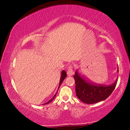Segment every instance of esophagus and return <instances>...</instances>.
Returning <instances> with one entry per match:
<instances>
[{
    "instance_id": "34e87169",
    "label": "esophagus",
    "mask_w": 130,
    "mask_h": 130,
    "mask_svg": "<svg viewBox=\"0 0 130 130\" xmlns=\"http://www.w3.org/2000/svg\"><path fill=\"white\" fill-rule=\"evenodd\" d=\"M67 74H68V76H71L73 74V69H72V67H69V69H68V71H67Z\"/></svg>"
}]
</instances>
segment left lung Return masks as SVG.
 Here are the masks:
<instances>
[{
	"instance_id": "left-lung-1",
	"label": "left lung",
	"mask_w": 130,
	"mask_h": 130,
	"mask_svg": "<svg viewBox=\"0 0 130 130\" xmlns=\"http://www.w3.org/2000/svg\"><path fill=\"white\" fill-rule=\"evenodd\" d=\"M117 71L119 72L118 68ZM76 83V96L86 104H94L106 99L111 95L117 84L118 78L110 85L100 84L89 81L77 69L73 76Z\"/></svg>"
}]
</instances>
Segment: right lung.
I'll return each mask as SVG.
<instances>
[{"instance_id": "1", "label": "right lung", "mask_w": 130, "mask_h": 130, "mask_svg": "<svg viewBox=\"0 0 130 130\" xmlns=\"http://www.w3.org/2000/svg\"><path fill=\"white\" fill-rule=\"evenodd\" d=\"M67 73H66V72L64 70H63L61 72V77H60V83H59V86H58V89H59V88H60V86L61 85V84H62V83L63 82V81L64 80V79L65 78V77H67ZM57 92H58V91H57V92L56 93V94H54V96L53 97V98L51 99H50L49 101H48V102H47V103H45V104H49V103H50V102H52V101L54 100V99L55 98V97H56V94H57Z\"/></svg>"}]
</instances>
